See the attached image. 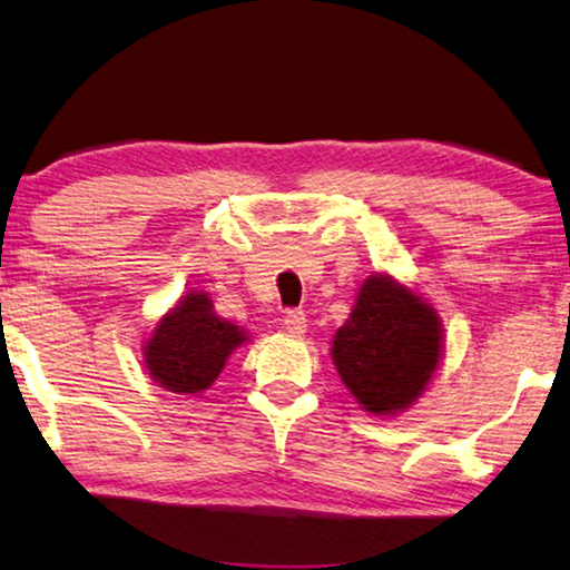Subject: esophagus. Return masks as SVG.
I'll return each instance as SVG.
<instances>
[{
    "mask_svg": "<svg viewBox=\"0 0 570 570\" xmlns=\"http://www.w3.org/2000/svg\"><path fill=\"white\" fill-rule=\"evenodd\" d=\"M284 328L294 336L306 334V314L302 312V308H288L286 316H284Z\"/></svg>",
    "mask_w": 570,
    "mask_h": 570,
    "instance_id": "obj_1",
    "label": "esophagus"
}]
</instances>
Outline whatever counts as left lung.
Masks as SVG:
<instances>
[{"label":"left lung","mask_w":570,"mask_h":570,"mask_svg":"<svg viewBox=\"0 0 570 570\" xmlns=\"http://www.w3.org/2000/svg\"><path fill=\"white\" fill-rule=\"evenodd\" d=\"M443 356L436 308L391 274L361 284L331 358L351 396L374 416H399L421 399Z\"/></svg>","instance_id":"left-lung-1"}]
</instances>
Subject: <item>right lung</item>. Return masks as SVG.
<instances>
[{
  "instance_id": "add662e5",
  "label": "right lung",
  "mask_w": 570,
  "mask_h": 570,
  "mask_svg": "<svg viewBox=\"0 0 570 570\" xmlns=\"http://www.w3.org/2000/svg\"><path fill=\"white\" fill-rule=\"evenodd\" d=\"M246 341L249 334L216 314L212 296L199 288L184 294L157 321L144 344V368L161 389L199 396Z\"/></svg>"
}]
</instances>
